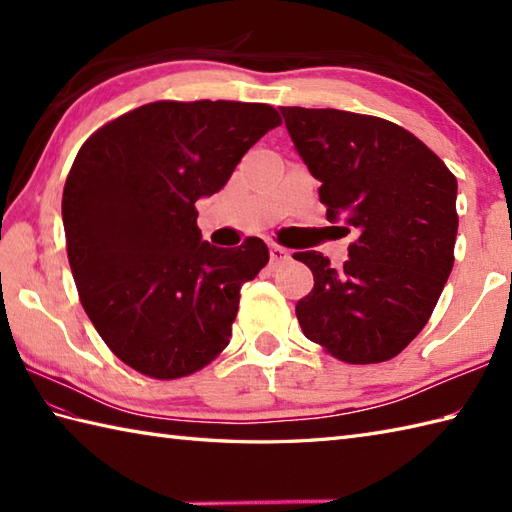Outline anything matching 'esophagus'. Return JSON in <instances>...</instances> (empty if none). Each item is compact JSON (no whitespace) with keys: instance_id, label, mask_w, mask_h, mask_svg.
Segmentation results:
<instances>
[{"instance_id":"1","label":"esophagus","mask_w":512,"mask_h":512,"mask_svg":"<svg viewBox=\"0 0 512 512\" xmlns=\"http://www.w3.org/2000/svg\"><path fill=\"white\" fill-rule=\"evenodd\" d=\"M288 262H290V250L288 248L277 246V244L270 246V264H273V268L284 266Z\"/></svg>"}]
</instances>
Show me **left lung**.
Instances as JSON below:
<instances>
[{
	"label": "left lung",
	"instance_id": "1",
	"mask_svg": "<svg viewBox=\"0 0 512 512\" xmlns=\"http://www.w3.org/2000/svg\"><path fill=\"white\" fill-rule=\"evenodd\" d=\"M279 110L321 182L328 217L358 233L341 270L317 250L295 253L314 275L295 310L301 330L339 361H389L427 325L451 275L458 180L420 138L385 118Z\"/></svg>",
	"mask_w": 512,
	"mask_h": 512
}]
</instances>
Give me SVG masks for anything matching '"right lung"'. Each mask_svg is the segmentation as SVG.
<instances>
[{
  "instance_id": "obj_1",
  "label": "right lung",
  "mask_w": 512,
  "mask_h": 512,
  "mask_svg": "<svg viewBox=\"0 0 512 512\" xmlns=\"http://www.w3.org/2000/svg\"><path fill=\"white\" fill-rule=\"evenodd\" d=\"M277 125L266 103L156 101L96 129L76 154L61 202L74 284L136 372L189 376L228 345L239 290L268 264V246L204 242L195 202Z\"/></svg>"
}]
</instances>
